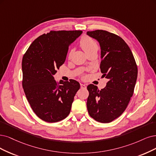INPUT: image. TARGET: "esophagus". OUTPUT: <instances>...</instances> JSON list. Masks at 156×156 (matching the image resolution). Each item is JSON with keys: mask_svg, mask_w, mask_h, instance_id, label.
I'll return each instance as SVG.
<instances>
[{"mask_svg": "<svg viewBox=\"0 0 156 156\" xmlns=\"http://www.w3.org/2000/svg\"><path fill=\"white\" fill-rule=\"evenodd\" d=\"M80 87H81V88L82 89H86V85H84V84H82V83H81L80 84Z\"/></svg>", "mask_w": 156, "mask_h": 156, "instance_id": "obj_1", "label": "esophagus"}]
</instances>
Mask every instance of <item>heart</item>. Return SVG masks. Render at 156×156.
I'll list each match as a JSON object with an SVG mask.
<instances>
[{
    "label": "heart",
    "mask_w": 156,
    "mask_h": 156,
    "mask_svg": "<svg viewBox=\"0 0 156 156\" xmlns=\"http://www.w3.org/2000/svg\"><path fill=\"white\" fill-rule=\"evenodd\" d=\"M80 45L81 47L83 49V51L86 53L88 52L93 51V50H98V45L97 42L95 41L94 39L89 36H84L83 37L81 40H80ZM74 52V49H71L69 51V57H71Z\"/></svg>",
    "instance_id": "1"
}]
</instances>
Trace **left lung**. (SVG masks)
<instances>
[{
    "label": "left lung",
    "instance_id": "8db88e82",
    "mask_svg": "<svg viewBox=\"0 0 156 156\" xmlns=\"http://www.w3.org/2000/svg\"><path fill=\"white\" fill-rule=\"evenodd\" d=\"M87 34L100 43V70L108 80L101 90L93 84L87 86L88 112L97 122L110 123L123 114L133 95L137 64L129 45L117 34L100 30Z\"/></svg>",
    "mask_w": 156,
    "mask_h": 156
}]
</instances>
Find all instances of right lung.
<instances>
[{"instance_id": "obj_1", "label": "right lung", "mask_w": 156, "mask_h": 156, "mask_svg": "<svg viewBox=\"0 0 156 156\" xmlns=\"http://www.w3.org/2000/svg\"><path fill=\"white\" fill-rule=\"evenodd\" d=\"M82 31H51L32 42L22 58V87L37 116L49 123L65 119L80 87L74 80L56 82L53 75L65 62L69 46Z\"/></svg>"}]
</instances>
